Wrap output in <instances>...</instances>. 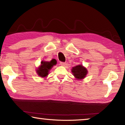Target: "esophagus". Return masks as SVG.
I'll return each mask as SVG.
<instances>
[{
	"mask_svg": "<svg viewBox=\"0 0 125 125\" xmlns=\"http://www.w3.org/2000/svg\"><path fill=\"white\" fill-rule=\"evenodd\" d=\"M65 64H65V62H60V65H62V66H64Z\"/></svg>",
	"mask_w": 125,
	"mask_h": 125,
	"instance_id": "34e87169",
	"label": "esophagus"
}]
</instances>
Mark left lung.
<instances>
[{"instance_id":"1","label":"left lung","mask_w":125,"mask_h":125,"mask_svg":"<svg viewBox=\"0 0 125 125\" xmlns=\"http://www.w3.org/2000/svg\"><path fill=\"white\" fill-rule=\"evenodd\" d=\"M72 72L75 78H77V79H83L84 78H85L88 73L86 69L82 66V65H77V66L73 67L72 69Z\"/></svg>"}]
</instances>
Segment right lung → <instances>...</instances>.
Wrapping results in <instances>:
<instances>
[{"instance_id":"add662e5","label":"right lung","mask_w":125,"mask_h":125,"mask_svg":"<svg viewBox=\"0 0 125 125\" xmlns=\"http://www.w3.org/2000/svg\"><path fill=\"white\" fill-rule=\"evenodd\" d=\"M56 63L57 61L54 59H53L50 62L42 61L41 66L37 70V73L40 77H45L48 75L50 69H51L54 65H56Z\"/></svg>"}]
</instances>
